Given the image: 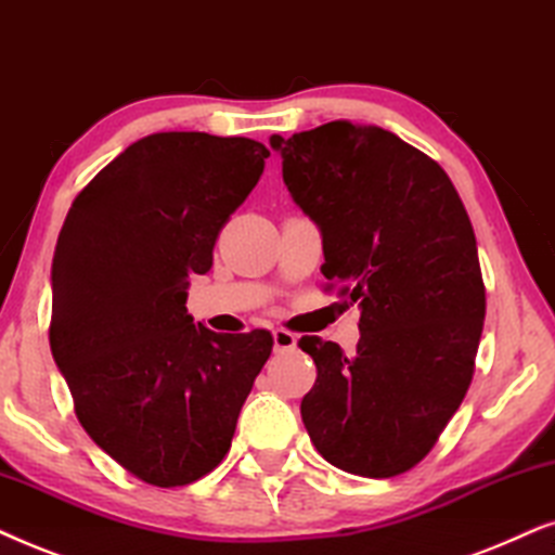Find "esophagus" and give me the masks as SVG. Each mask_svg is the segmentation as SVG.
Returning <instances> with one entry per match:
<instances>
[{"instance_id": "obj_1", "label": "esophagus", "mask_w": 555, "mask_h": 555, "mask_svg": "<svg viewBox=\"0 0 555 555\" xmlns=\"http://www.w3.org/2000/svg\"><path fill=\"white\" fill-rule=\"evenodd\" d=\"M297 347V335L289 330H273V350L284 352V350H294Z\"/></svg>"}]
</instances>
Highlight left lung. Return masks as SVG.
<instances>
[{
  "mask_svg": "<svg viewBox=\"0 0 555 555\" xmlns=\"http://www.w3.org/2000/svg\"><path fill=\"white\" fill-rule=\"evenodd\" d=\"M284 184L322 235V273L360 309L358 352L301 337L317 365L309 439L337 469L396 477L424 460L467 393L485 322L469 216L437 162L380 127L273 134Z\"/></svg>",
  "mask_w": 555,
  "mask_h": 555,
  "instance_id": "left-lung-1",
  "label": "left lung"
}]
</instances>
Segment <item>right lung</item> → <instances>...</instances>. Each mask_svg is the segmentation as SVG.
Returning <instances> with one entry per match:
<instances>
[{
    "label": "right lung",
    "mask_w": 555,
    "mask_h": 555,
    "mask_svg": "<svg viewBox=\"0 0 555 555\" xmlns=\"http://www.w3.org/2000/svg\"><path fill=\"white\" fill-rule=\"evenodd\" d=\"M266 157L246 137L150 134L80 190L57 235L55 365L88 437L150 485H190L223 462L271 354L266 330L220 335L184 307Z\"/></svg>",
    "instance_id": "right-lung-1"
}]
</instances>
